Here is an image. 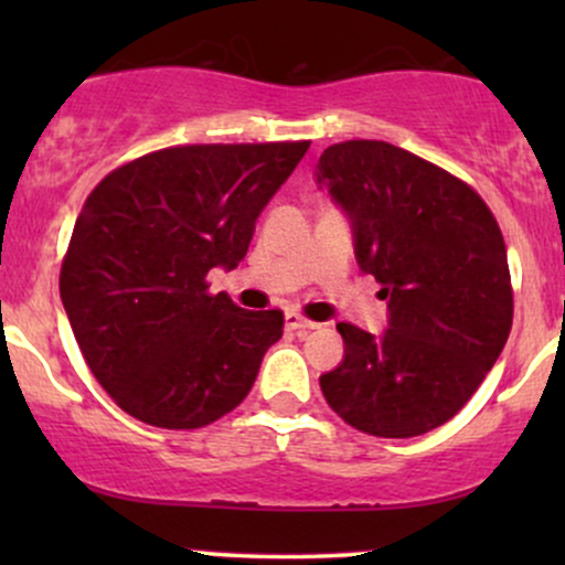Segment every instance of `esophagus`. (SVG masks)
Instances as JSON below:
<instances>
[{
  "label": "esophagus",
  "mask_w": 565,
  "mask_h": 565,
  "mask_svg": "<svg viewBox=\"0 0 565 565\" xmlns=\"http://www.w3.org/2000/svg\"><path fill=\"white\" fill-rule=\"evenodd\" d=\"M284 321H287V329H291V332H297V334L310 332V329H319V323L305 319V316H300V313H287V319Z\"/></svg>",
  "instance_id": "obj_1"
}]
</instances>
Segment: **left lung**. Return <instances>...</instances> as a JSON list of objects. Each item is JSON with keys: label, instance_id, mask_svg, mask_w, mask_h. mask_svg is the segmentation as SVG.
<instances>
[{"label": "left lung", "instance_id": "8db88e82", "mask_svg": "<svg viewBox=\"0 0 565 565\" xmlns=\"http://www.w3.org/2000/svg\"><path fill=\"white\" fill-rule=\"evenodd\" d=\"M319 183L348 212L355 260L391 308L382 337L337 323L345 359L321 374L323 398L369 436H423L468 404L508 342L502 231L465 180L391 142H334Z\"/></svg>", "mask_w": 565, "mask_h": 565}]
</instances>
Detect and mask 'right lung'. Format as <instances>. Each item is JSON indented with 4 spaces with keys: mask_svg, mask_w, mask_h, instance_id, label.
Here are the masks:
<instances>
[{
    "mask_svg": "<svg viewBox=\"0 0 565 565\" xmlns=\"http://www.w3.org/2000/svg\"><path fill=\"white\" fill-rule=\"evenodd\" d=\"M310 140L174 146L116 167L84 201L61 300L100 382L129 417L196 430L236 408L284 334L281 310H244L206 274L236 268L263 206Z\"/></svg>",
    "mask_w": 565,
    "mask_h": 565,
    "instance_id": "1",
    "label": "right lung"
}]
</instances>
